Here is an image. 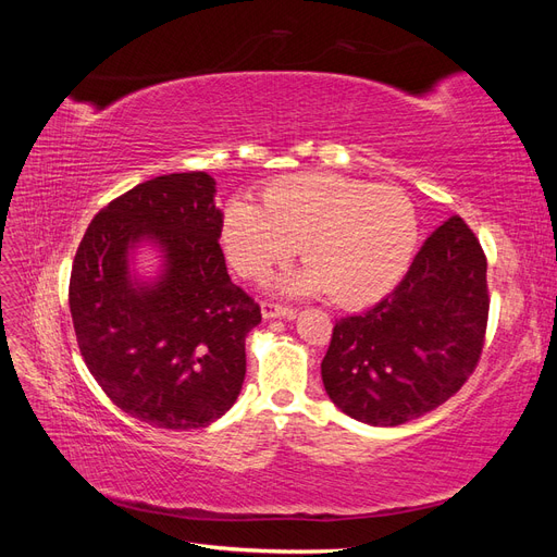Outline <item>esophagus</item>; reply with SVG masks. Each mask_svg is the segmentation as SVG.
<instances>
[{
    "label": "esophagus",
    "instance_id": "1",
    "mask_svg": "<svg viewBox=\"0 0 557 557\" xmlns=\"http://www.w3.org/2000/svg\"><path fill=\"white\" fill-rule=\"evenodd\" d=\"M295 309L276 305V301H262V318L272 320V318H293Z\"/></svg>",
    "mask_w": 557,
    "mask_h": 557
}]
</instances>
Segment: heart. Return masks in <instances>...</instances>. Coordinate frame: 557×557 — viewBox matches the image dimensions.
Here are the masks:
<instances>
[{"mask_svg": "<svg viewBox=\"0 0 557 557\" xmlns=\"http://www.w3.org/2000/svg\"><path fill=\"white\" fill-rule=\"evenodd\" d=\"M218 237L234 272L258 281L297 250L309 264L281 281L285 293H330L360 307L391 293L418 246L413 201L391 185L339 172H301L269 181L260 207L232 199Z\"/></svg>", "mask_w": 557, "mask_h": 557, "instance_id": "b5f03b06", "label": "heart"}]
</instances>
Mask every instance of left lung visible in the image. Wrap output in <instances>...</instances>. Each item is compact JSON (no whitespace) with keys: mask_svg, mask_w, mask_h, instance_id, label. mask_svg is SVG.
<instances>
[{"mask_svg":"<svg viewBox=\"0 0 557 557\" xmlns=\"http://www.w3.org/2000/svg\"><path fill=\"white\" fill-rule=\"evenodd\" d=\"M485 252L460 215L436 227L391 295L336 320L320 364L336 407L360 423L395 428L458 393L485 342Z\"/></svg>","mask_w":557,"mask_h":557,"instance_id":"obj_1","label":"left lung"}]
</instances>
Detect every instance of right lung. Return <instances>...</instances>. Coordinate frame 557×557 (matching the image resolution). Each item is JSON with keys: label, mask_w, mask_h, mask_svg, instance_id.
<instances>
[{"label": "right lung", "mask_w": 557, "mask_h": 557, "mask_svg": "<svg viewBox=\"0 0 557 557\" xmlns=\"http://www.w3.org/2000/svg\"><path fill=\"white\" fill-rule=\"evenodd\" d=\"M213 197L207 172L139 183L92 218L74 258L81 356L117 409L153 428L183 432L221 418L242 393L246 334L262 320L227 274ZM141 240L163 252L150 284L128 269Z\"/></svg>", "instance_id": "right-lung-1"}]
</instances>
